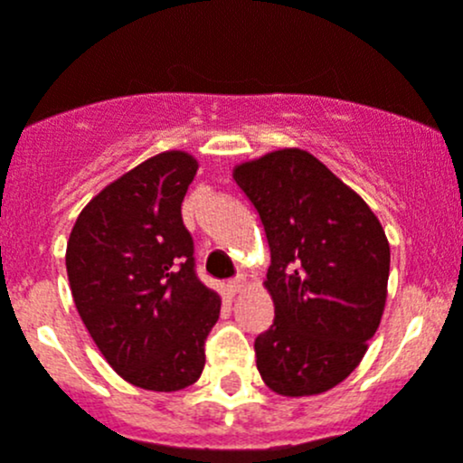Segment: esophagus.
<instances>
[{
  "instance_id": "esophagus-1",
  "label": "esophagus",
  "mask_w": 463,
  "mask_h": 463,
  "mask_svg": "<svg viewBox=\"0 0 463 463\" xmlns=\"http://www.w3.org/2000/svg\"><path fill=\"white\" fill-rule=\"evenodd\" d=\"M243 286H245L243 277H234V279H232V281H229V284H227V290H229V293H232V295H236V293H241V288H243Z\"/></svg>"
}]
</instances>
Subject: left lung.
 I'll list each match as a JSON object with an SVG mask.
<instances>
[{
  "mask_svg": "<svg viewBox=\"0 0 463 463\" xmlns=\"http://www.w3.org/2000/svg\"><path fill=\"white\" fill-rule=\"evenodd\" d=\"M234 179L270 248L275 320L254 338L259 373L279 395L323 393L359 366L380 327L391 263L384 229L305 149L243 163Z\"/></svg>",
  "mask_w": 463,
  "mask_h": 463,
  "instance_id": "left-lung-1",
  "label": "left lung"
}]
</instances>
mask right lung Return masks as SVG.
Returning a JSON list of instances; mask_svg holds the SVG:
<instances>
[{
  "label": "right lung",
  "mask_w": 463,
  "mask_h": 463,
  "mask_svg": "<svg viewBox=\"0 0 463 463\" xmlns=\"http://www.w3.org/2000/svg\"><path fill=\"white\" fill-rule=\"evenodd\" d=\"M197 173L184 152L136 165L88 202L65 252L74 305L113 371L147 391H179L204 368L220 298L195 272L182 202Z\"/></svg>",
  "instance_id": "obj_1"
}]
</instances>
